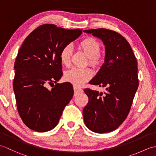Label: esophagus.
Wrapping results in <instances>:
<instances>
[{"label": "esophagus", "mask_w": 156, "mask_h": 156, "mask_svg": "<svg viewBox=\"0 0 156 156\" xmlns=\"http://www.w3.org/2000/svg\"><path fill=\"white\" fill-rule=\"evenodd\" d=\"M74 90L75 94H77L78 93H80V92H83V90H82V89H81L80 88L76 87H75V86L74 87Z\"/></svg>", "instance_id": "obj_1"}]
</instances>
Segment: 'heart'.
I'll return each mask as SVG.
<instances>
[{
    "label": "heart",
    "mask_w": 156,
    "mask_h": 156,
    "mask_svg": "<svg viewBox=\"0 0 156 156\" xmlns=\"http://www.w3.org/2000/svg\"><path fill=\"white\" fill-rule=\"evenodd\" d=\"M79 46L88 56V62L93 67H99L102 63L101 51V44L92 37H87L82 40ZM72 47L70 44L64 45L59 52V59L62 64L68 66L70 64L72 55ZM92 77V72L90 68H73L66 72L64 79L76 87H81Z\"/></svg>",
    "instance_id": "b5f03b06"
}]
</instances>
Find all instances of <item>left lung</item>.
<instances>
[{
	"instance_id": "left-lung-1",
	"label": "left lung",
	"mask_w": 156,
	"mask_h": 156,
	"mask_svg": "<svg viewBox=\"0 0 156 156\" xmlns=\"http://www.w3.org/2000/svg\"><path fill=\"white\" fill-rule=\"evenodd\" d=\"M84 32L101 38L106 50L105 63L89 82L106 87V92L84 89L89 100L83 109L84 121L92 131L108 133L117 129L130 111L139 86L137 58L127 39L117 32L103 28Z\"/></svg>"
}]
</instances>
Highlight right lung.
<instances>
[{
	"label": "right lung",
	"instance_id": "obj_1",
	"mask_svg": "<svg viewBox=\"0 0 156 156\" xmlns=\"http://www.w3.org/2000/svg\"><path fill=\"white\" fill-rule=\"evenodd\" d=\"M82 29L53 24L39 26L23 41L16 56L13 79L16 107L23 122L32 130L50 131L74 95L69 82L54 87L63 74L59 52L75 40ZM53 85L50 91L47 87Z\"/></svg>",
	"mask_w": 156,
	"mask_h": 156
}]
</instances>
